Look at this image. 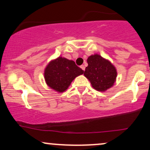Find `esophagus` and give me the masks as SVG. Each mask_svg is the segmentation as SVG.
Listing matches in <instances>:
<instances>
[{
	"instance_id": "34e87169",
	"label": "esophagus",
	"mask_w": 150,
	"mask_h": 150,
	"mask_svg": "<svg viewBox=\"0 0 150 150\" xmlns=\"http://www.w3.org/2000/svg\"><path fill=\"white\" fill-rule=\"evenodd\" d=\"M81 69H82L83 70V71L85 70V69H86V67H85L84 65H81Z\"/></svg>"
}]
</instances>
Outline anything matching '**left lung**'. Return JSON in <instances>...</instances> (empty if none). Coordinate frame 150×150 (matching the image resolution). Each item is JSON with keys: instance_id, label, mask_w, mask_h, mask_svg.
Returning <instances> with one entry per match:
<instances>
[{"instance_id": "left-lung-1", "label": "left lung", "mask_w": 150, "mask_h": 150, "mask_svg": "<svg viewBox=\"0 0 150 150\" xmlns=\"http://www.w3.org/2000/svg\"><path fill=\"white\" fill-rule=\"evenodd\" d=\"M88 66L84 76L90 81L92 88L97 91L104 92L114 85L117 77V71L111 62L101 55L95 54L88 57Z\"/></svg>"}]
</instances>
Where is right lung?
Listing matches in <instances>:
<instances>
[{
  "label": "right lung",
  "mask_w": 150,
  "mask_h": 150,
  "mask_svg": "<svg viewBox=\"0 0 150 150\" xmlns=\"http://www.w3.org/2000/svg\"><path fill=\"white\" fill-rule=\"evenodd\" d=\"M73 60L58 57L51 60L44 70L45 81L51 89L63 92L70 86L76 77L83 74Z\"/></svg>",
  "instance_id": "right-lung-1"
}]
</instances>
